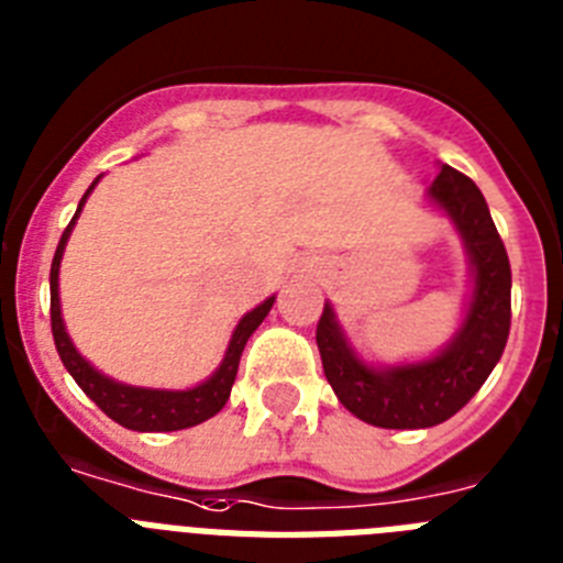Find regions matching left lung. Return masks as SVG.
Wrapping results in <instances>:
<instances>
[{
    "label": "left lung",
    "instance_id": "left-lung-1",
    "mask_svg": "<svg viewBox=\"0 0 563 563\" xmlns=\"http://www.w3.org/2000/svg\"><path fill=\"white\" fill-rule=\"evenodd\" d=\"M429 195L454 218L475 267V296L452 345L429 362L374 371L347 347L331 305H324L316 324V345L333 394L351 415L379 429H429L457 415L498 365L512 324L509 255L475 180L443 164Z\"/></svg>",
    "mask_w": 563,
    "mask_h": 563
}]
</instances>
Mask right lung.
Segmentation results:
<instances>
[{"label": "right lung", "instance_id": "right-lung-1", "mask_svg": "<svg viewBox=\"0 0 563 563\" xmlns=\"http://www.w3.org/2000/svg\"><path fill=\"white\" fill-rule=\"evenodd\" d=\"M97 184V180H95ZM95 184L88 187V192L95 189ZM88 192L82 195L80 207L74 212L71 224L65 227L63 239L57 244V253H54V262H51V333H54V345H57V354L63 360V365L68 368V374L74 376V383L80 385L86 397H91L97 402V408L103 411L106 417H111L114 422H120L123 429L132 431H180L189 429V426H198V422L216 417L224 402L230 399L232 383H235V374H239V360L244 354V345L247 339L253 336V331L264 322V316L271 313L273 301L267 299L264 305H258L255 310H250L244 319L239 322L235 333L230 339V347H227V356L221 362V368L209 376L207 383L198 385V388H189V391H152V388H132V385H120L109 376L97 374L86 360H82L77 351H74L71 339L63 328V316H59V292H57V276H59V258H63L65 241H68V232H71L74 221L80 216L82 203H86Z\"/></svg>", "mask_w": 563, "mask_h": 563}]
</instances>
